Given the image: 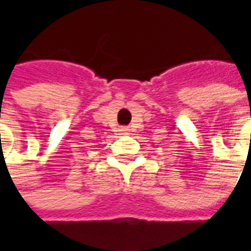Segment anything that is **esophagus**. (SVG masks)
Masks as SVG:
<instances>
[{
    "label": "esophagus",
    "instance_id": "1",
    "mask_svg": "<svg viewBox=\"0 0 251 251\" xmlns=\"http://www.w3.org/2000/svg\"><path fill=\"white\" fill-rule=\"evenodd\" d=\"M120 131H121V134H129V129L127 127H121Z\"/></svg>",
    "mask_w": 251,
    "mask_h": 251
}]
</instances>
